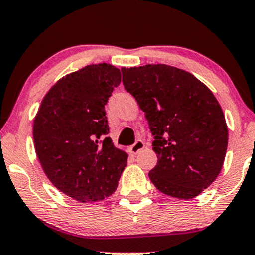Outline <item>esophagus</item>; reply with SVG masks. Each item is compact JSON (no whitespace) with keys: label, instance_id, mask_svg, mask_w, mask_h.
I'll return each mask as SVG.
<instances>
[{"label":"esophagus","instance_id":"esophagus-1","mask_svg":"<svg viewBox=\"0 0 255 255\" xmlns=\"http://www.w3.org/2000/svg\"><path fill=\"white\" fill-rule=\"evenodd\" d=\"M144 147H145L144 141H142V140H136L135 144L131 145L130 147H129V151H130L131 154H136L137 152L141 151Z\"/></svg>","mask_w":255,"mask_h":255}]
</instances>
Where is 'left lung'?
<instances>
[{
  "label": "left lung",
  "mask_w": 255,
  "mask_h": 255,
  "mask_svg": "<svg viewBox=\"0 0 255 255\" xmlns=\"http://www.w3.org/2000/svg\"><path fill=\"white\" fill-rule=\"evenodd\" d=\"M125 89L145 113L157 165L148 172L159 192L192 199L217 178L228 146L223 110L211 90L191 73L146 64L121 68Z\"/></svg>",
  "instance_id": "8db88e82"
}]
</instances>
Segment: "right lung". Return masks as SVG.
<instances>
[{"instance_id":"right-lung-1","label":"right lung","mask_w":255,"mask_h":255,"mask_svg":"<svg viewBox=\"0 0 255 255\" xmlns=\"http://www.w3.org/2000/svg\"><path fill=\"white\" fill-rule=\"evenodd\" d=\"M120 83L119 68L90 64L57 80L34 118V148L44 172L80 203L110 197L127 165L128 154L107 136L104 109Z\"/></svg>"}]
</instances>
